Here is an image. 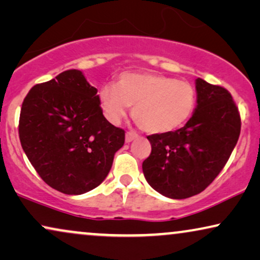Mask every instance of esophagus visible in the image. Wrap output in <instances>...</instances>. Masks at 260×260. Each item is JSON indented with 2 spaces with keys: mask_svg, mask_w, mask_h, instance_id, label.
<instances>
[{
  "mask_svg": "<svg viewBox=\"0 0 260 260\" xmlns=\"http://www.w3.org/2000/svg\"><path fill=\"white\" fill-rule=\"evenodd\" d=\"M138 137H139V136H138L136 132H132V131H129V132L126 133V143H131V141L137 139Z\"/></svg>",
  "mask_w": 260,
  "mask_h": 260,
  "instance_id": "obj_1",
  "label": "esophagus"
}]
</instances>
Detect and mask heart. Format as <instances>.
Instances as JSON below:
<instances>
[{
	"instance_id": "obj_1",
	"label": "heart",
	"mask_w": 260,
	"mask_h": 260,
	"mask_svg": "<svg viewBox=\"0 0 260 260\" xmlns=\"http://www.w3.org/2000/svg\"><path fill=\"white\" fill-rule=\"evenodd\" d=\"M99 99L105 115L114 123L126 116L133 106L132 116L138 126L152 134L176 131L188 122L196 108V89L188 82L148 72H124L116 86L106 84Z\"/></svg>"
}]
</instances>
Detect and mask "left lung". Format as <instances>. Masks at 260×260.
Instances as JSON below:
<instances>
[{"label": "left lung", "instance_id": "8db88e82", "mask_svg": "<svg viewBox=\"0 0 260 260\" xmlns=\"http://www.w3.org/2000/svg\"><path fill=\"white\" fill-rule=\"evenodd\" d=\"M197 106L184 127L152 134L151 154L143 162L148 184L170 199L203 191L230 159L240 136L238 107L227 89L196 79Z\"/></svg>", "mask_w": 260, "mask_h": 260}]
</instances>
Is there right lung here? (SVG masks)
<instances>
[{
	"label": "right lung",
	"instance_id": "right-lung-1",
	"mask_svg": "<svg viewBox=\"0 0 260 260\" xmlns=\"http://www.w3.org/2000/svg\"><path fill=\"white\" fill-rule=\"evenodd\" d=\"M19 137L43 181L67 195L101 184L124 144V131L103 116L98 89L79 70L64 71L29 90Z\"/></svg>",
	"mask_w": 260,
	"mask_h": 260
}]
</instances>
